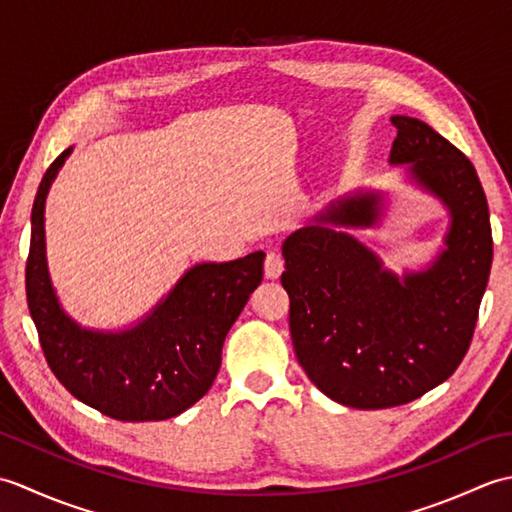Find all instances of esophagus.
Returning <instances> with one entry per match:
<instances>
[{
  "mask_svg": "<svg viewBox=\"0 0 512 512\" xmlns=\"http://www.w3.org/2000/svg\"><path fill=\"white\" fill-rule=\"evenodd\" d=\"M264 270H266L268 279H277L281 273H284V257L275 253V250H270V253L266 255Z\"/></svg>",
  "mask_w": 512,
  "mask_h": 512,
  "instance_id": "esophagus-1",
  "label": "esophagus"
}]
</instances>
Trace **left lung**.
<instances>
[{
	"label": "left lung",
	"mask_w": 512,
	"mask_h": 512,
	"mask_svg": "<svg viewBox=\"0 0 512 512\" xmlns=\"http://www.w3.org/2000/svg\"><path fill=\"white\" fill-rule=\"evenodd\" d=\"M391 125V165H407L409 178L451 213L436 262L400 279L345 233L378 222L383 195L374 191L332 202L284 242L281 284L297 361L325 396L356 409L407 405L458 369L493 264L491 217L473 162L418 118L391 116Z\"/></svg>",
	"instance_id": "1"
}]
</instances>
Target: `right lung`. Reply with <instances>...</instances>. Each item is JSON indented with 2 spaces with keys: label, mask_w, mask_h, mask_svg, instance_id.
I'll list each match as a JSON object with an SVG mask.
<instances>
[{
  "label": "right lung",
  "mask_w": 512,
  "mask_h": 512,
  "mask_svg": "<svg viewBox=\"0 0 512 512\" xmlns=\"http://www.w3.org/2000/svg\"><path fill=\"white\" fill-rule=\"evenodd\" d=\"M70 149L48 167L32 204L26 297L43 356L59 383L88 407L123 422L167 420L211 389L228 330L264 277V253L198 264L167 299L123 332L85 330L59 306L46 264L43 209Z\"/></svg>",
  "instance_id": "add662e5"
}]
</instances>
